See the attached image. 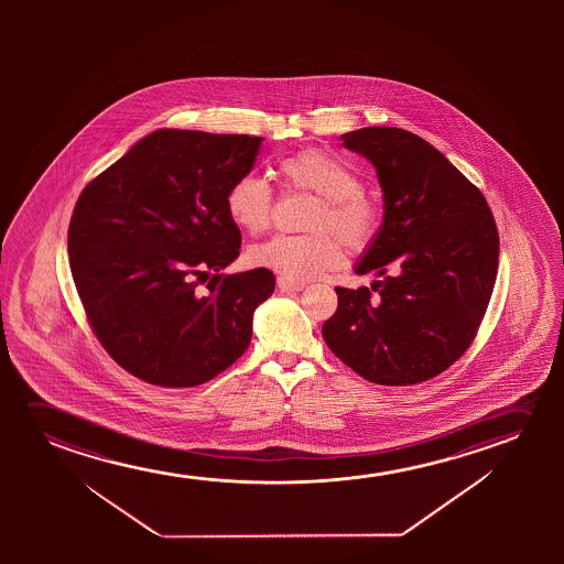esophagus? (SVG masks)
<instances>
[{"label": "esophagus", "mask_w": 564, "mask_h": 564, "mask_svg": "<svg viewBox=\"0 0 564 564\" xmlns=\"http://www.w3.org/2000/svg\"><path fill=\"white\" fill-rule=\"evenodd\" d=\"M278 286L281 289V291H291V293H299V291H302L304 286H306V283H301V281H293V279H286V278H279L278 279Z\"/></svg>", "instance_id": "esophagus-1"}]
</instances>
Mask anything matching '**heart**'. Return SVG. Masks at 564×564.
Here are the masks:
<instances>
[{
    "mask_svg": "<svg viewBox=\"0 0 564 564\" xmlns=\"http://www.w3.org/2000/svg\"><path fill=\"white\" fill-rule=\"evenodd\" d=\"M278 171L286 188L322 198L310 219V229L317 232L275 235L254 245L248 252L252 265L286 279H314L343 262V248L334 234L352 252H364L373 245L381 227V209L364 193L362 181L348 165L322 150H304L285 158ZM271 208V188L254 175L237 178L225 194L227 216L250 235L268 229Z\"/></svg>",
    "mask_w": 564,
    "mask_h": 564,
    "instance_id": "b5f03b06",
    "label": "heart"
}]
</instances>
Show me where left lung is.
<instances>
[{"label":"left lung","instance_id":"left-lung-1","mask_svg":"<svg viewBox=\"0 0 564 564\" xmlns=\"http://www.w3.org/2000/svg\"><path fill=\"white\" fill-rule=\"evenodd\" d=\"M343 147L376 167L383 221L355 273L368 286H337L325 345L379 386L440 376L470 347L494 293L499 232L484 194L414 132L366 127ZM373 290L377 294H371Z\"/></svg>","mask_w":564,"mask_h":564}]
</instances>
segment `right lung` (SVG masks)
<instances>
[{"instance_id":"obj_1","label":"right lung","mask_w":564,"mask_h":564,"mask_svg":"<svg viewBox=\"0 0 564 564\" xmlns=\"http://www.w3.org/2000/svg\"><path fill=\"white\" fill-rule=\"evenodd\" d=\"M262 137L158 129L78 196L70 273L101 347L152 386L194 387L245 355L270 270L219 271L239 258L225 194L254 167ZM216 270L206 294L200 274Z\"/></svg>"}]
</instances>
